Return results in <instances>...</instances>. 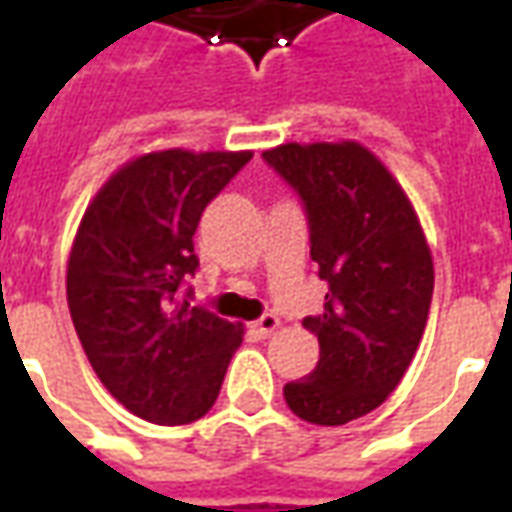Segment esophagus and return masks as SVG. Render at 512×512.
I'll return each mask as SVG.
<instances>
[{"mask_svg":"<svg viewBox=\"0 0 512 512\" xmlns=\"http://www.w3.org/2000/svg\"><path fill=\"white\" fill-rule=\"evenodd\" d=\"M279 329V318L277 315H263L260 321L252 323V332L257 334V337H268V334H274Z\"/></svg>","mask_w":512,"mask_h":512,"instance_id":"esophagus-1","label":"esophagus"}]
</instances>
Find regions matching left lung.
<instances>
[{"label": "left lung", "mask_w": 512, "mask_h": 512, "mask_svg": "<svg viewBox=\"0 0 512 512\" xmlns=\"http://www.w3.org/2000/svg\"><path fill=\"white\" fill-rule=\"evenodd\" d=\"M263 158L307 205L329 285L321 315L304 318L321 359L285 384V403L312 425H345L376 411L417 354L433 296L428 238L395 175L354 139L285 142Z\"/></svg>", "instance_id": "1"}]
</instances>
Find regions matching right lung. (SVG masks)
Returning a JSON list of instances; mask_svg holds the SVG:
<instances>
[{
    "label": "right lung",
    "instance_id": "1",
    "mask_svg": "<svg viewBox=\"0 0 512 512\" xmlns=\"http://www.w3.org/2000/svg\"><path fill=\"white\" fill-rule=\"evenodd\" d=\"M252 150H153L115 169L68 255V307L95 376L156 425H189L219 397L244 326L191 307L194 230Z\"/></svg>",
    "mask_w": 512,
    "mask_h": 512
}]
</instances>
